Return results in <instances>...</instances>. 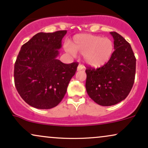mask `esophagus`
Here are the masks:
<instances>
[{"mask_svg": "<svg viewBox=\"0 0 148 148\" xmlns=\"http://www.w3.org/2000/svg\"><path fill=\"white\" fill-rule=\"evenodd\" d=\"M82 69H84V66L82 64H79L77 67V71H81Z\"/></svg>", "mask_w": 148, "mask_h": 148, "instance_id": "34e87169", "label": "esophagus"}]
</instances>
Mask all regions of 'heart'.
<instances>
[{"instance_id":"heart-1","label":"heart","mask_w":148,"mask_h":148,"mask_svg":"<svg viewBox=\"0 0 148 148\" xmlns=\"http://www.w3.org/2000/svg\"><path fill=\"white\" fill-rule=\"evenodd\" d=\"M113 49L111 39L84 33L74 35L68 47L70 52L84 55L85 63L92 68L105 65L111 58Z\"/></svg>"}]
</instances>
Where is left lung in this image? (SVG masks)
Masks as SVG:
<instances>
[{
    "mask_svg": "<svg viewBox=\"0 0 148 148\" xmlns=\"http://www.w3.org/2000/svg\"><path fill=\"white\" fill-rule=\"evenodd\" d=\"M115 51L111 58L97 69L87 67L86 88L95 102L113 106L128 96L134 83L136 59L131 45L116 32H111Z\"/></svg>",
    "mask_w": 148,
    "mask_h": 148,
    "instance_id": "left-lung-1",
    "label": "left lung"
}]
</instances>
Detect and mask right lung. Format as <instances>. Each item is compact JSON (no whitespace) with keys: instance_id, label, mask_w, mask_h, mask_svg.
<instances>
[{"instance_id":"1","label":"right lung","mask_w":148,"mask_h":148,"mask_svg":"<svg viewBox=\"0 0 148 148\" xmlns=\"http://www.w3.org/2000/svg\"><path fill=\"white\" fill-rule=\"evenodd\" d=\"M66 30L39 33L21 47L15 62L14 84L30 106L40 109L56 106L63 99L78 62L58 60Z\"/></svg>"}]
</instances>
